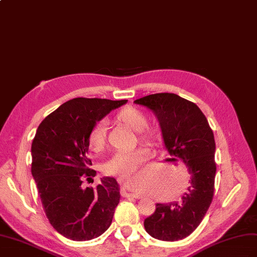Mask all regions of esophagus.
Returning <instances> with one entry per match:
<instances>
[{
    "label": "esophagus",
    "instance_id": "esophagus-1",
    "mask_svg": "<svg viewBox=\"0 0 257 257\" xmlns=\"http://www.w3.org/2000/svg\"><path fill=\"white\" fill-rule=\"evenodd\" d=\"M121 195L122 196H133V197H135V199H140V197H142V195L140 193L129 192L126 188H122L121 189Z\"/></svg>",
    "mask_w": 257,
    "mask_h": 257
}]
</instances>
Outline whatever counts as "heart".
<instances>
[{
  "label": "heart",
  "mask_w": 257,
  "mask_h": 257,
  "mask_svg": "<svg viewBox=\"0 0 257 257\" xmlns=\"http://www.w3.org/2000/svg\"><path fill=\"white\" fill-rule=\"evenodd\" d=\"M116 119L126 124L129 128L137 131L142 140L153 142L156 139V131L148 128L147 115L136 107H126L116 115ZM90 148L100 152L106 143V121L98 120L91 128L88 137ZM149 159V151L139 148L129 151H119L104 165V172L109 175H118L122 177H131L138 180L137 170Z\"/></svg>",
  "instance_id": "1"
}]
</instances>
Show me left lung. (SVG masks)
Returning <instances> with one entry per match:
<instances>
[{
	"mask_svg": "<svg viewBox=\"0 0 257 257\" xmlns=\"http://www.w3.org/2000/svg\"><path fill=\"white\" fill-rule=\"evenodd\" d=\"M135 103L153 111L168 154L185 163L190 175V186L180 201L157 203L155 212L144 219V228L162 241L185 239L200 225L213 200L214 134L197 105L177 94H151Z\"/></svg>",
	"mask_w": 257,
	"mask_h": 257,
	"instance_id": "left-lung-1",
	"label": "left lung"
}]
</instances>
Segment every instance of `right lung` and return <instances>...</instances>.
Segmentation results:
<instances>
[{
  "mask_svg": "<svg viewBox=\"0 0 257 257\" xmlns=\"http://www.w3.org/2000/svg\"><path fill=\"white\" fill-rule=\"evenodd\" d=\"M127 102L76 97L38 127L31 144V174L49 221L66 238H97L113 220L120 199L116 179L103 177L96 188H83L82 182L96 174L87 157L91 128Z\"/></svg>",
  "mask_w": 257,
  "mask_h": 257,
  "instance_id": "1",
  "label": "right lung"
}]
</instances>
